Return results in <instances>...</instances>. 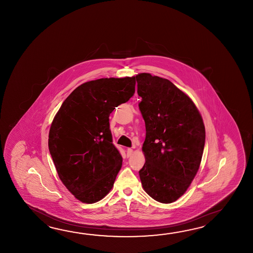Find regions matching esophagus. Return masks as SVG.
<instances>
[{
    "instance_id": "esophagus-1",
    "label": "esophagus",
    "mask_w": 253,
    "mask_h": 253,
    "mask_svg": "<svg viewBox=\"0 0 253 253\" xmlns=\"http://www.w3.org/2000/svg\"><path fill=\"white\" fill-rule=\"evenodd\" d=\"M133 152H134V150H133V148H128L127 149V151H126V155H127V156H130L132 154H133Z\"/></svg>"
}]
</instances>
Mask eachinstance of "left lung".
Listing matches in <instances>:
<instances>
[{
    "label": "left lung",
    "mask_w": 253,
    "mask_h": 253,
    "mask_svg": "<svg viewBox=\"0 0 253 253\" xmlns=\"http://www.w3.org/2000/svg\"><path fill=\"white\" fill-rule=\"evenodd\" d=\"M134 80L146 130L140 180L153 199L171 204L187 191L199 170L204 120L194 101L171 81L150 73H139Z\"/></svg>",
    "instance_id": "1"
}]
</instances>
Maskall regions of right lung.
I'll return each instance as SVG.
<instances>
[{
	"mask_svg": "<svg viewBox=\"0 0 253 253\" xmlns=\"http://www.w3.org/2000/svg\"><path fill=\"white\" fill-rule=\"evenodd\" d=\"M134 86V76L87 81L54 117L48 150L60 181L81 203H97L113 187L122 156L112 144L109 115L128 101Z\"/></svg>",
	"mask_w": 253,
	"mask_h": 253,
	"instance_id": "obj_1",
	"label": "right lung"
}]
</instances>
